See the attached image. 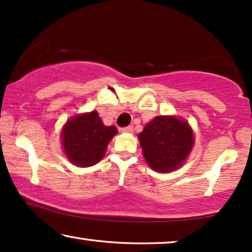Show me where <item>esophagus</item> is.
<instances>
[{
	"label": "esophagus",
	"instance_id": "obj_1",
	"mask_svg": "<svg viewBox=\"0 0 252 252\" xmlns=\"http://www.w3.org/2000/svg\"><path fill=\"white\" fill-rule=\"evenodd\" d=\"M121 131L124 132V133H131L133 131V126H126V128L121 129Z\"/></svg>",
	"mask_w": 252,
	"mask_h": 252
}]
</instances>
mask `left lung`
Wrapping results in <instances>:
<instances>
[{"label": "left lung", "mask_w": 252, "mask_h": 252, "mask_svg": "<svg viewBox=\"0 0 252 252\" xmlns=\"http://www.w3.org/2000/svg\"><path fill=\"white\" fill-rule=\"evenodd\" d=\"M144 158L156 172L168 173L180 168L194 144L187 121L175 116H157L138 135Z\"/></svg>", "instance_id": "1"}]
</instances>
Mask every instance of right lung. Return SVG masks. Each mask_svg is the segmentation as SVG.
Returning a JSON list of instances; mask_svg holds the SVG:
<instances>
[{"label":"right lung","mask_w":252,"mask_h":252,"mask_svg":"<svg viewBox=\"0 0 252 252\" xmlns=\"http://www.w3.org/2000/svg\"><path fill=\"white\" fill-rule=\"evenodd\" d=\"M116 133V126H106L95 110L73 116L62 129L63 150L73 165L93 166L105 157L107 145Z\"/></svg>","instance_id":"1"}]
</instances>
